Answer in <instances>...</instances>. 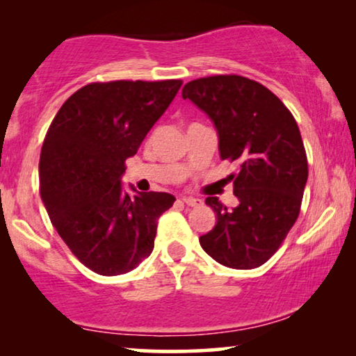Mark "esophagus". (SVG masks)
<instances>
[{
	"label": "esophagus",
	"mask_w": 356,
	"mask_h": 356,
	"mask_svg": "<svg viewBox=\"0 0 356 356\" xmlns=\"http://www.w3.org/2000/svg\"><path fill=\"white\" fill-rule=\"evenodd\" d=\"M181 202H184V204H186V206H189V207H197V206H201V204H202L201 199L191 197V196H183V197H181Z\"/></svg>",
	"instance_id": "1"
}]
</instances>
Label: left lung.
Masks as SVG:
<instances>
[{
	"label": "left lung",
	"instance_id": "8db88e82",
	"mask_svg": "<svg viewBox=\"0 0 356 356\" xmlns=\"http://www.w3.org/2000/svg\"><path fill=\"white\" fill-rule=\"evenodd\" d=\"M181 95L216 126L220 159L238 163V173L228 177L238 206L227 209L218 197H207L217 223L199 243L218 264L259 267L300 213L308 160L298 124L269 89L241 76L191 81Z\"/></svg>",
	"mask_w": 356,
	"mask_h": 356
}]
</instances>
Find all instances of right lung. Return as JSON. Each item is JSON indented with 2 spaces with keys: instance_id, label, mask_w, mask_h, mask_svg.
I'll return each instance as SVG.
<instances>
[{
  "instance_id": "right-lung-1",
  "label": "right lung",
  "mask_w": 356,
  "mask_h": 356,
  "mask_svg": "<svg viewBox=\"0 0 356 356\" xmlns=\"http://www.w3.org/2000/svg\"><path fill=\"white\" fill-rule=\"evenodd\" d=\"M181 81L95 82L58 111L42 145L38 177L48 217L67 248L100 275L133 270L154 250L168 193L123 189L126 159L165 113Z\"/></svg>"
}]
</instances>
